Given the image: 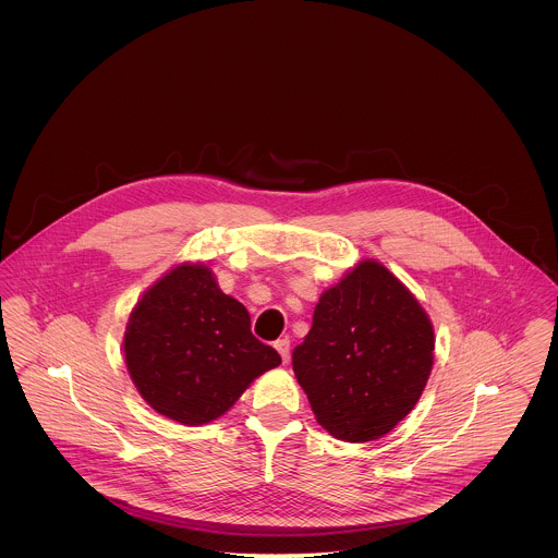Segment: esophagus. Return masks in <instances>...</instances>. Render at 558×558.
Listing matches in <instances>:
<instances>
[{
	"mask_svg": "<svg viewBox=\"0 0 558 558\" xmlns=\"http://www.w3.org/2000/svg\"><path fill=\"white\" fill-rule=\"evenodd\" d=\"M275 348H277V352L281 354V361L288 363V361H290V339H277V341H275Z\"/></svg>",
	"mask_w": 558,
	"mask_h": 558,
	"instance_id": "obj_1",
	"label": "esophagus"
}]
</instances>
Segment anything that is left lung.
I'll use <instances>...</instances> for the list:
<instances>
[{"instance_id":"obj_1","label":"left lung","mask_w":558,"mask_h":558,"mask_svg":"<svg viewBox=\"0 0 558 558\" xmlns=\"http://www.w3.org/2000/svg\"><path fill=\"white\" fill-rule=\"evenodd\" d=\"M434 328L418 301L374 259L319 296L292 367L319 425L369 442L389 434L421 398L434 365Z\"/></svg>"}]
</instances>
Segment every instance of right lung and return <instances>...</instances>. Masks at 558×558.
<instances>
[{
  "instance_id": "obj_1",
  "label": "right lung",
  "mask_w": 558,
  "mask_h": 558,
  "mask_svg": "<svg viewBox=\"0 0 558 558\" xmlns=\"http://www.w3.org/2000/svg\"><path fill=\"white\" fill-rule=\"evenodd\" d=\"M124 359L140 396L182 425L219 418L281 363L204 264L171 268L142 296L126 324Z\"/></svg>"
}]
</instances>
